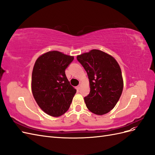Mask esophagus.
<instances>
[{
  "label": "esophagus",
  "mask_w": 155,
  "mask_h": 155,
  "mask_svg": "<svg viewBox=\"0 0 155 155\" xmlns=\"http://www.w3.org/2000/svg\"><path fill=\"white\" fill-rule=\"evenodd\" d=\"M80 88H81V85H79L76 87V90H77V91H79V90H80Z\"/></svg>",
  "instance_id": "34e87169"
}]
</instances>
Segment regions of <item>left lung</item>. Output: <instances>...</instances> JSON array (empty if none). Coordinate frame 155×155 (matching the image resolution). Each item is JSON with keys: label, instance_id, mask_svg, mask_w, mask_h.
I'll list each match as a JSON object with an SVG mask.
<instances>
[{"label": "left lung", "instance_id": "obj_1", "mask_svg": "<svg viewBox=\"0 0 155 155\" xmlns=\"http://www.w3.org/2000/svg\"><path fill=\"white\" fill-rule=\"evenodd\" d=\"M85 68L91 91L84 97L88 109L97 115L107 114L115 107L124 87L120 67L111 55L99 50L77 56Z\"/></svg>", "mask_w": 155, "mask_h": 155}]
</instances>
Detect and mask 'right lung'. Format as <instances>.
Returning <instances> with one entry per match:
<instances>
[{
  "label": "right lung",
  "instance_id": "obj_1",
  "mask_svg": "<svg viewBox=\"0 0 155 155\" xmlns=\"http://www.w3.org/2000/svg\"><path fill=\"white\" fill-rule=\"evenodd\" d=\"M73 60V56L58 51H48L36 60L31 76L32 93L41 109L50 116L65 113L76 93L65 74Z\"/></svg>",
  "mask_w": 155,
  "mask_h": 155
}]
</instances>
